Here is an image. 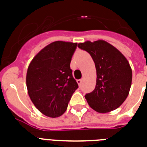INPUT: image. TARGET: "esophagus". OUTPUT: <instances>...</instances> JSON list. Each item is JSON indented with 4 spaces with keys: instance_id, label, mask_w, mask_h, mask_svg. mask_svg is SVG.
I'll use <instances>...</instances> for the list:
<instances>
[{
    "instance_id": "34e87169",
    "label": "esophagus",
    "mask_w": 147,
    "mask_h": 147,
    "mask_svg": "<svg viewBox=\"0 0 147 147\" xmlns=\"http://www.w3.org/2000/svg\"><path fill=\"white\" fill-rule=\"evenodd\" d=\"M83 79L77 80V83H78V84H79V86H81V85H82V83H83Z\"/></svg>"
}]
</instances>
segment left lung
<instances>
[{"label": "left lung", "mask_w": 147, "mask_h": 147, "mask_svg": "<svg viewBox=\"0 0 147 147\" xmlns=\"http://www.w3.org/2000/svg\"><path fill=\"white\" fill-rule=\"evenodd\" d=\"M78 47L91 56L95 64L94 90L85 95L94 110L105 113L122 105L129 94L132 71L125 57L103 40L80 43Z\"/></svg>", "instance_id": "1"}]
</instances>
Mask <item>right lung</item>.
Instances as JSON below:
<instances>
[{"instance_id":"right-lung-1","label":"right lung","mask_w":147,"mask_h":147,"mask_svg":"<svg viewBox=\"0 0 147 147\" xmlns=\"http://www.w3.org/2000/svg\"><path fill=\"white\" fill-rule=\"evenodd\" d=\"M77 43L52 42L33 58L27 73V87L31 101L42 113L57 117L66 111L79 87L70 68Z\"/></svg>"}]
</instances>
